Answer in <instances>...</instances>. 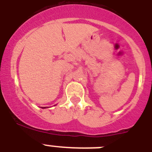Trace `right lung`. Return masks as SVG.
<instances>
[{"label":"right lung","instance_id":"right-lung-1","mask_svg":"<svg viewBox=\"0 0 152 152\" xmlns=\"http://www.w3.org/2000/svg\"><path fill=\"white\" fill-rule=\"evenodd\" d=\"M43 108H45V107H43Z\"/></svg>","mask_w":152,"mask_h":152}]
</instances>
